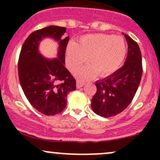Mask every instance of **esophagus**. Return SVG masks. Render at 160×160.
I'll return each instance as SVG.
<instances>
[{"instance_id":"34e87169","label":"esophagus","mask_w":160,"mask_h":160,"mask_svg":"<svg viewBox=\"0 0 160 160\" xmlns=\"http://www.w3.org/2000/svg\"><path fill=\"white\" fill-rule=\"evenodd\" d=\"M85 82L83 81H82L81 80H77V88L78 89H80V88L84 86Z\"/></svg>"}]
</instances>
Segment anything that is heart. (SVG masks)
<instances>
[{
    "label": "heart",
    "mask_w": 160,
    "mask_h": 160,
    "mask_svg": "<svg viewBox=\"0 0 160 160\" xmlns=\"http://www.w3.org/2000/svg\"><path fill=\"white\" fill-rule=\"evenodd\" d=\"M126 42L122 37L113 34H95L82 36L79 44L71 41L66 49L69 69L74 71L87 62L91 65L78 69V77L88 80L98 74L105 77L119 69L126 55Z\"/></svg>",
    "instance_id": "heart-1"
}]
</instances>
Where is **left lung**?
Returning <instances> with one entry per match:
<instances>
[{
	"instance_id": "1",
	"label": "left lung",
	"mask_w": 160,
	"mask_h": 160,
	"mask_svg": "<svg viewBox=\"0 0 160 160\" xmlns=\"http://www.w3.org/2000/svg\"><path fill=\"white\" fill-rule=\"evenodd\" d=\"M123 34L128 43L124 65L111 76L95 82L97 91L92 98V111L106 118L119 114L129 105L142 76L140 48L135 40Z\"/></svg>"
}]
</instances>
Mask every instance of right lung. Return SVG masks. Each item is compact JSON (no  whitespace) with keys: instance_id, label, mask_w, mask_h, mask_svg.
I'll list each match as a JSON object with an SVG mask.
<instances>
[{"instance_id":"add662e5","label":"right lung","mask_w":160,"mask_h":160,"mask_svg":"<svg viewBox=\"0 0 160 160\" xmlns=\"http://www.w3.org/2000/svg\"><path fill=\"white\" fill-rule=\"evenodd\" d=\"M66 28L50 25L32 32L22 47L18 62L19 79L24 94L32 107L47 116L61 113L67 106V96L76 89V80L65 67L69 36ZM59 42L58 57L46 59L38 51L42 38Z\"/></svg>"}]
</instances>
